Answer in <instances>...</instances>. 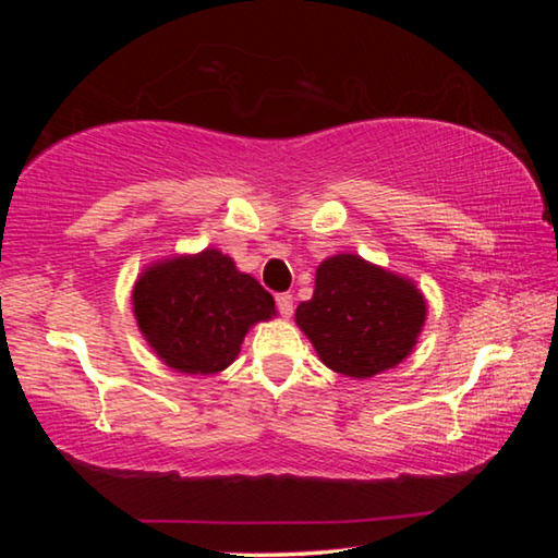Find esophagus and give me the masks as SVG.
Wrapping results in <instances>:
<instances>
[{"instance_id": "esophagus-1", "label": "esophagus", "mask_w": 558, "mask_h": 558, "mask_svg": "<svg viewBox=\"0 0 558 558\" xmlns=\"http://www.w3.org/2000/svg\"><path fill=\"white\" fill-rule=\"evenodd\" d=\"M276 302H278L280 315L288 319V317L292 315V295H288V292H286V295H278V298H276Z\"/></svg>"}]
</instances>
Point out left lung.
I'll use <instances>...</instances> for the list:
<instances>
[{
	"label": "left lung",
	"mask_w": 558,
	"mask_h": 558,
	"mask_svg": "<svg viewBox=\"0 0 558 558\" xmlns=\"http://www.w3.org/2000/svg\"><path fill=\"white\" fill-rule=\"evenodd\" d=\"M428 305L411 278L337 253L317 266L315 292L295 323L327 369L372 379L399 366L418 344Z\"/></svg>",
	"instance_id": "obj_1"
}]
</instances>
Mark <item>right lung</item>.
Returning <instances> with one entry per match:
<instances>
[{
  "instance_id": "right-lung-1",
  "label": "right lung",
  "mask_w": 558,
  "mask_h": 558,
  "mask_svg": "<svg viewBox=\"0 0 558 558\" xmlns=\"http://www.w3.org/2000/svg\"><path fill=\"white\" fill-rule=\"evenodd\" d=\"M132 315L169 369L211 376L235 362L243 337L276 317V300L219 248L167 256L132 286Z\"/></svg>"
}]
</instances>
